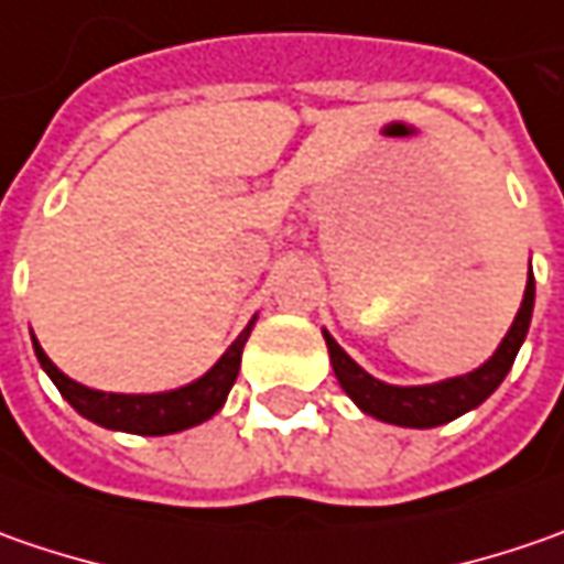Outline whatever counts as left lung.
<instances>
[{"label": "left lung", "mask_w": 564, "mask_h": 564, "mask_svg": "<svg viewBox=\"0 0 564 564\" xmlns=\"http://www.w3.org/2000/svg\"><path fill=\"white\" fill-rule=\"evenodd\" d=\"M531 316L533 272H528V289L521 297V307H518L506 338L492 351V358L484 360L477 370H470L465 377L440 379V382H426V386H392V382L370 377L358 360L345 355V348L326 329H323V338L329 348V360H333L338 386L345 389V395L355 401L364 414H370L382 423H395V426L430 430V426H440V423L455 421L467 411H474L477 404H484L499 389V382L506 379L521 345H524V338H528Z\"/></svg>", "instance_id": "1"}]
</instances>
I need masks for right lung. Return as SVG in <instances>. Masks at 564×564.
<instances>
[{"mask_svg":"<svg viewBox=\"0 0 564 564\" xmlns=\"http://www.w3.org/2000/svg\"><path fill=\"white\" fill-rule=\"evenodd\" d=\"M257 319V316H253ZM253 319L245 326V333L235 338L226 348V355L216 360L204 377L169 389V392H150V395H121V392H99L90 386H80L72 377H65L53 360L46 358V351L40 348V341L33 338V355L40 360V367L46 370V377L53 379L55 389L62 392V399L75 408L80 417L99 423L106 430H121V433H138V436H169V433H182L187 426L209 421L223 404L228 392L238 379L241 370V351L248 341Z\"/></svg>","mask_w":564,"mask_h":564,"instance_id":"obj_1","label":"right lung"}]
</instances>
